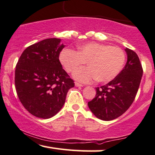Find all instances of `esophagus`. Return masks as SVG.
Returning a JSON list of instances; mask_svg holds the SVG:
<instances>
[{"mask_svg": "<svg viewBox=\"0 0 155 155\" xmlns=\"http://www.w3.org/2000/svg\"><path fill=\"white\" fill-rule=\"evenodd\" d=\"M75 85L76 87H82V86H83L82 84L78 83V82H75Z\"/></svg>", "mask_w": 155, "mask_h": 155, "instance_id": "34e87169", "label": "esophagus"}]
</instances>
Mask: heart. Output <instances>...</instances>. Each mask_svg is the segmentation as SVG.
<instances>
[{
    "label": "heart",
    "mask_w": 155,
    "mask_h": 155,
    "mask_svg": "<svg viewBox=\"0 0 155 155\" xmlns=\"http://www.w3.org/2000/svg\"><path fill=\"white\" fill-rule=\"evenodd\" d=\"M59 60L68 73H73L88 62V67L77 69L74 73L73 77L78 81L90 83L97 79L100 82H108L114 80L122 70L126 55L119 47L90 42L80 46L77 51L63 50Z\"/></svg>",
    "instance_id": "1"
}]
</instances>
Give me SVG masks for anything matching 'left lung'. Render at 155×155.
<instances>
[{"label":"left lung","instance_id":"8db88e82","mask_svg":"<svg viewBox=\"0 0 155 155\" xmlns=\"http://www.w3.org/2000/svg\"><path fill=\"white\" fill-rule=\"evenodd\" d=\"M128 60L120 73L100 87H96V96L88 102L94 115L103 120L119 117L135 100L140 84L143 70L137 55L126 48Z\"/></svg>","mask_w":155,"mask_h":155}]
</instances>
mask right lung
<instances>
[{
    "mask_svg": "<svg viewBox=\"0 0 155 155\" xmlns=\"http://www.w3.org/2000/svg\"><path fill=\"white\" fill-rule=\"evenodd\" d=\"M51 38L29 46L16 65L15 84L20 102L36 117L49 118L64 104L67 93L75 86L63 69L59 55L64 45Z\"/></svg>",
    "mask_w": 155,
    "mask_h": 155,
    "instance_id": "add662e5",
    "label": "right lung"
}]
</instances>
